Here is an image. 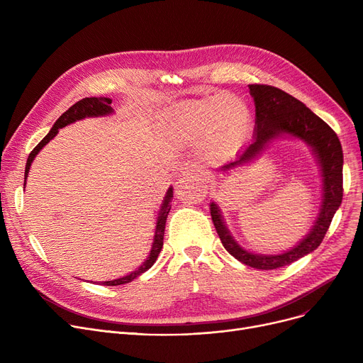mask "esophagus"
I'll use <instances>...</instances> for the list:
<instances>
[{
    "instance_id": "esophagus-1",
    "label": "esophagus",
    "mask_w": 363,
    "mask_h": 363,
    "mask_svg": "<svg viewBox=\"0 0 363 363\" xmlns=\"http://www.w3.org/2000/svg\"><path fill=\"white\" fill-rule=\"evenodd\" d=\"M179 177H181V178H200V179H204V178H206L204 172H203L200 167L193 166V164H191V166H185V167L181 170Z\"/></svg>"
}]
</instances>
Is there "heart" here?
Wrapping results in <instances>:
<instances>
[{
  "instance_id": "1",
  "label": "heart",
  "mask_w": 363,
  "mask_h": 363,
  "mask_svg": "<svg viewBox=\"0 0 363 363\" xmlns=\"http://www.w3.org/2000/svg\"><path fill=\"white\" fill-rule=\"evenodd\" d=\"M252 111L237 95H211L182 104L167 125V138L177 145H194L203 141L213 156L237 150L247 138Z\"/></svg>"
}]
</instances>
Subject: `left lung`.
Masks as SVG:
<instances>
[{
	"label": "left lung",
	"instance_id": "obj_1",
	"mask_svg": "<svg viewBox=\"0 0 363 363\" xmlns=\"http://www.w3.org/2000/svg\"><path fill=\"white\" fill-rule=\"evenodd\" d=\"M256 107L253 141L235 160L222 166L226 172L253 162L272 141L293 137L306 143L318 160L322 178V201L318 218L309 234L290 250L279 255H256L234 240L228 230L220 207L212 201L211 215L225 250L241 263L256 269H277L316 250L325 237L331 220L342 200V148L337 133L319 116L293 95L269 85H249Z\"/></svg>",
	"mask_w": 363,
	"mask_h": 363
}]
</instances>
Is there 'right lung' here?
<instances>
[{"instance_id":"right-lung-1","label":"right lung","mask_w":363,"mask_h":363,"mask_svg":"<svg viewBox=\"0 0 363 363\" xmlns=\"http://www.w3.org/2000/svg\"><path fill=\"white\" fill-rule=\"evenodd\" d=\"M111 104V100L110 99H104V97H91V99H82L81 101H78L76 104H73L69 110H66L62 116L55 121V123L52 125V128L50 129V132L47 133V135L44 137V140L38 144L32 151L30 155L28 157V162H26V167H25V185H26V179H28V175H29V170H30V166H32V162L35 160V157L38 156V152H40L55 135L59 133V129L70 125V123H74L78 121H82L85 118H100V116H108V114H111L114 110L113 107L110 106ZM23 185V188H25ZM172 197H174V188L169 186V189L166 191V196L162 201V206L159 208V215H157V222H156V231H155V238H152V244H151V250H150V255L143 262V264L140 266L138 269L132 271L130 274L122 277V278H118V279H111V281H104L103 285H122V284H128L130 281L135 279L137 277H140L141 274H144L145 271H148L152 264H155V262L157 260V256L162 250L163 247V235H164V225H166V218L169 215V211H170V201H172Z\"/></svg>"}]
</instances>
